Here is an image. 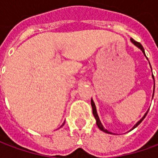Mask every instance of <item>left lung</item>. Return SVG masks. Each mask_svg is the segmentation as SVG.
Listing matches in <instances>:
<instances>
[{"label": "left lung", "instance_id": "8db88e82", "mask_svg": "<svg viewBox=\"0 0 158 158\" xmlns=\"http://www.w3.org/2000/svg\"><path fill=\"white\" fill-rule=\"evenodd\" d=\"M130 40H131V42H132L133 44H135V45L136 46H137V47H139V48L140 49V50H141V51H142L143 53H144V54H145V51H144V48H143L142 45H141V44H140V43H139V42L135 41V40H134V39H132V38H131V39H130ZM145 56H146V54H145ZM153 79H154V77H153ZM153 96H154V93H153ZM91 106H92L93 115H94V117H95V118L96 119V124H97V126H98V128H99V129H101V130H102V131H104V132H106V133H110V132H108V131H107V130H106V129H104V127H103L102 124V123H101V121H100L99 118H98V115H97V113H96V106H95V103H94V102H93L92 100H91ZM148 111H149V110H148ZM148 111H147V112H146V114H145V115H144V117H143L142 118L140 119V120H139V122L137 123H136L135 125V126H134V127H133V129H135V127H137V126L139 125V123H140L142 122V121H143V119H144V118H146V114H147V113H148Z\"/></svg>", "mask_w": 158, "mask_h": 158}]
</instances>
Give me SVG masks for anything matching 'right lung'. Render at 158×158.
<instances>
[{"label":"right lung","instance_id":"1","mask_svg":"<svg viewBox=\"0 0 158 158\" xmlns=\"http://www.w3.org/2000/svg\"><path fill=\"white\" fill-rule=\"evenodd\" d=\"M62 125H63V124H62Z\"/></svg>","mask_w":158,"mask_h":158}]
</instances>
